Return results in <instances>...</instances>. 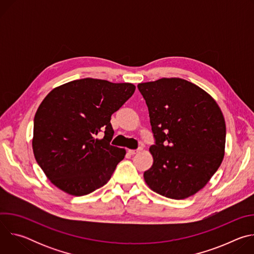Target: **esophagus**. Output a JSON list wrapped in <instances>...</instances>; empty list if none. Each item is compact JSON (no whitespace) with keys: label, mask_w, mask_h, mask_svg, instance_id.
Masks as SVG:
<instances>
[{"label":"esophagus","mask_w":254,"mask_h":254,"mask_svg":"<svg viewBox=\"0 0 254 254\" xmlns=\"http://www.w3.org/2000/svg\"><path fill=\"white\" fill-rule=\"evenodd\" d=\"M140 151H141V149H137V150H127V152H128L129 155H135V154L139 153Z\"/></svg>","instance_id":"esophagus-1"}]
</instances>
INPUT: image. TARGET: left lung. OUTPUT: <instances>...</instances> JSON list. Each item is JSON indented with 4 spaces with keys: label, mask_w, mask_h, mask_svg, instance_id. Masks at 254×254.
<instances>
[{
    "label": "left lung",
    "mask_w": 254,
    "mask_h": 254,
    "mask_svg": "<svg viewBox=\"0 0 254 254\" xmlns=\"http://www.w3.org/2000/svg\"><path fill=\"white\" fill-rule=\"evenodd\" d=\"M149 108L156 143L154 163L143 173L147 185L167 198L181 200L200 191L220 167L226 126L214 98L182 78L139 83Z\"/></svg>",
    "instance_id": "obj_1"
}]
</instances>
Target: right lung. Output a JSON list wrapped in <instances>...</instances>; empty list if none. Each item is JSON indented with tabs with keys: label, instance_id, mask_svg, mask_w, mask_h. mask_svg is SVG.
<instances>
[{
	"label": "right lung",
	"instance_id": "right-lung-1",
	"mask_svg": "<svg viewBox=\"0 0 254 254\" xmlns=\"http://www.w3.org/2000/svg\"><path fill=\"white\" fill-rule=\"evenodd\" d=\"M131 83L83 78L51 90L34 118L32 148L50 182L83 196L110 181L126 150L110 143L111 118L133 94ZM105 131L103 139L95 136Z\"/></svg>",
	"mask_w": 254,
	"mask_h": 254
}]
</instances>
